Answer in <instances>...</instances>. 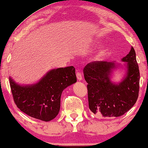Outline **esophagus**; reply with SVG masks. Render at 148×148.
Returning a JSON list of instances; mask_svg holds the SVG:
<instances>
[{"instance_id": "1", "label": "esophagus", "mask_w": 148, "mask_h": 148, "mask_svg": "<svg viewBox=\"0 0 148 148\" xmlns=\"http://www.w3.org/2000/svg\"><path fill=\"white\" fill-rule=\"evenodd\" d=\"M76 75H77V78L78 80H82V73L79 72V71H77V73H76Z\"/></svg>"}]
</instances>
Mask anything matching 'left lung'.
I'll list each match as a JSON object with an SVG mask.
<instances>
[{"mask_svg":"<svg viewBox=\"0 0 148 148\" xmlns=\"http://www.w3.org/2000/svg\"><path fill=\"white\" fill-rule=\"evenodd\" d=\"M122 60L127 62L128 69L126 77L119 85L110 81L114 63L92 62L84 69L88 83L89 108L100 118L122 116L132 108L138 98L140 74L134 48H131Z\"/></svg>","mask_w":148,"mask_h":148,"instance_id":"obj_1","label":"left lung"}]
</instances>
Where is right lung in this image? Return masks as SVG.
Masks as SVG:
<instances>
[{"mask_svg":"<svg viewBox=\"0 0 148 148\" xmlns=\"http://www.w3.org/2000/svg\"><path fill=\"white\" fill-rule=\"evenodd\" d=\"M76 82L75 69L73 66L50 71L38 84L31 86H20L9 78L17 108L31 117L43 121H50L57 116L62 91Z\"/></svg>","mask_w":148,"mask_h":148,"instance_id":"right-lung-1","label":"right lung"}]
</instances>
